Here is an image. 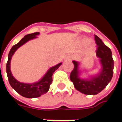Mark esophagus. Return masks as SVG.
I'll use <instances>...</instances> for the list:
<instances>
[{
    "label": "esophagus",
    "mask_w": 122,
    "mask_h": 122,
    "mask_svg": "<svg viewBox=\"0 0 122 122\" xmlns=\"http://www.w3.org/2000/svg\"><path fill=\"white\" fill-rule=\"evenodd\" d=\"M73 59V57H72V55H67V56H66V57H65V59L66 60H67V61H71L72 59Z\"/></svg>",
    "instance_id": "1"
}]
</instances>
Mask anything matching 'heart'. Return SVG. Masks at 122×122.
<instances>
[{
  "instance_id": "1",
  "label": "heart",
  "mask_w": 122,
  "mask_h": 122,
  "mask_svg": "<svg viewBox=\"0 0 122 122\" xmlns=\"http://www.w3.org/2000/svg\"><path fill=\"white\" fill-rule=\"evenodd\" d=\"M80 43L82 46H88V48H87V52L88 53H92L93 52H94L95 50V46L93 44V43H90V40L89 38H85L82 39V40L80 41Z\"/></svg>"
}]
</instances>
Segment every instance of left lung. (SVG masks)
I'll use <instances>...</instances> for the list:
<instances>
[{"instance_id": "left-lung-1", "label": "left lung", "mask_w": 122, "mask_h": 122, "mask_svg": "<svg viewBox=\"0 0 122 122\" xmlns=\"http://www.w3.org/2000/svg\"><path fill=\"white\" fill-rule=\"evenodd\" d=\"M95 40L97 45L96 56L101 65L99 72L82 78L80 77L83 72L80 69V63L73 61L74 67L70 75V79L76 90L84 94L93 95L98 94L106 87L112 78L114 70V61L110 49L97 35H95Z\"/></svg>"}]
</instances>
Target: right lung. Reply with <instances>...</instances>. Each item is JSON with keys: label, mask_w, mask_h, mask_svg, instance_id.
<instances>
[{"label": "right lung", "mask_w": 122, "mask_h": 122, "mask_svg": "<svg viewBox=\"0 0 122 122\" xmlns=\"http://www.w3.org/2000/svg\"><path fill=\"white\" fill-rule=\"evenodd\" d=\"M40 35V32H35L32 34L25 35L17 44L14 45L8 54V59L6 63V72L9 83L12 87L21 96L26 98H36L40 97L42 95L47 93L50 89V86L52 82V75L53 72L61 66L62 63L57 64L56 65L51 66L48 69L42 78L38 81L34 83H23L17 81L12 75L10 70V63L12 56L17 49L29 40H33L37 38L38 35Z\"/></svg>", "instance_id": "right-lung-1"}]
</instances>
